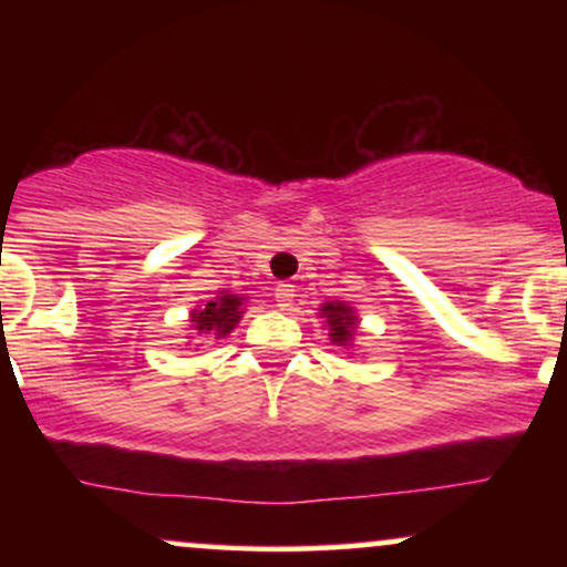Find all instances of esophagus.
Instances as JSON below:
<instances>
[{
    "label": "esophagus",
    "instance_id": "esophagus-1",
    "mask_svg": "<svg viewBox=\"0 0 567 567\" xmlns=\"http://www.w3.org/2000/svg\"><path fill=\"white\" fill-rule=\"evenodd\" d=\"M292 296H296V290H292V285H288V282H279L275 288V301H277L279 309H288Z\"/></svg>",
    "mask_w": 567,
    "mask_h": 567
}]
</instances>
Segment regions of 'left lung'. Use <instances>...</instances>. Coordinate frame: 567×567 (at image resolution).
<instances>
[{
	"label": "left lung",
	"mask_w": 567,
	"mask_h": 567,
	"mask_svg": "<svg viewBox=\"0 0 567 567\" xmlns=\"http://www.w3.org/2000/svg\"><path fill=\"white\" fill-rule=\"evenodd\" d=\"M320 315L328 320L330 341H333L336 347H351V338L357 333V322H360L357 320L354 309L343 301H328L322 303Z\"/></svg>",
	"instance_id": "left-lung-1"
}]
</instances>
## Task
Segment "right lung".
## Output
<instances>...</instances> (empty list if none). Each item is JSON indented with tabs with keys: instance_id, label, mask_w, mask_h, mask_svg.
<instances>
[{
	"instance_id": "obj_1",
	"label": "right lung",
	"mask_w": 567,
	"mask_h": 567,
	"mask_svg": "<svg viewBox=\"0 0 567 567\" xmlns=\"http://www.w3.org/2000/svg\"><path fill=\"white\" fill-rule=\"evenodd\" d=\"M243 298L231 296V292H218L213 301L202 303L199 309L192 311V328L199 336H216L224 338L237 328L239 317H243Z\"/></svg>"
}]
</instances>
